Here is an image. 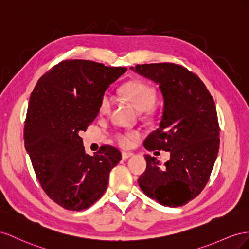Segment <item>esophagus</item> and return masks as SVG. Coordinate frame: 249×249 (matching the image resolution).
I'll return each mask as SVG.
<instances>
[{
  "label": "esophagus",
  "instance_id": "34e87169",
  "mask_svg": "<svg viewBox=\"0 0 249 249\" xmlns=\"http://www.w3.org/2000/svg\"><path fill=\"white\" fill-rule=\"evenodd\" d=\"M133 155V153H131V152H122V159L123 160H127V159H129L130 156H132Z\"/></svg>",
  "mask_w": 249,
  "mask_h": 249
}]
</instances>
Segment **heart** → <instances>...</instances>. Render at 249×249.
<instances>
[{
	"mask_svg": "<svg viewBox=\"0 0 249 249\" xmlns=\"http://www.w3.org/2000/svg\"><path fill=\"white\" fill-rule=\"evenodd\" d=\"M120 93L125 101L130 103L134 108L140 111H144L146 116H153L155 107L154 101L156 98L155 89L140 79H133L124 83L120 89ZM112 98L108 93H104L99 100L98 111L100 115H106L112 108ZM140 132L134 131L132 133L118 132L115 134V140L121 147H129L132 140L138 139Z\"/></svg>",
	"mask_w": 249,
	"mask_h": 249,
	"instance_id": "obj_1",
	"label": "heart"
}]
</instances>
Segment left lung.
I'll return each mask as SVG.
<instances>
[{"instance_id":"1","label":"left lung","mask_w":249,"mask_h":249,"mask_svg":"<svg viewBox=\"0 0 249 249\" xmlns=\"http://www.w3.org/2000/svg\"><path fill=\"white\" fill-rule=\"evenodd\" d=\"M134 71L159 83L165 99L160 127L144 147L170 151V160L161 167L154 156L145 155L147 167L139 184L165 207H181L200 194L215 164L220 144L215 101L200 78L183 66L145 63Z\"/></svg>"}]
</instances>
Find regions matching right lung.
Wrapping results in <instances>:
<instances>
[{"label": "right lung", "mask_w": 249, "mask_h": 249, "mask_svg": "<svg viewBox=\"0 0 249 249\" xmlns=\"http://www.w3.org/2000/svg\"><path fill=\"white\" fill-rule=\"evenodd\" d=\"M126 71L91 60H62L32 91L25 147L42 190L63 209L82 211L100 199L121 160L119 149L109 145L87 154L79 133L97 117L105 89Z\"/></svg>", "instance_id": "1"}]
</instances>
